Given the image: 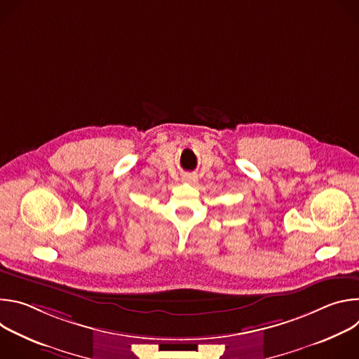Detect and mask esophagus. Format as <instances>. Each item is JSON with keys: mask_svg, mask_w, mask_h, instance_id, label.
Here are the masks:
<instances>
[{"mask_svg": "<svg viewBox=\"0 0 359 359\" xmlns=\"http://www.w3.org/2000/svg\"><path fill=\"white\" fill-rule=\"evenodd\" d=\"M182 180H183L184 183L193 184V183L197 182V175H194V173H184V175L182 176Z\"/></svg>", "mask_w": 359, "mask_h": 359, "instance_id": "1", "label": "esophagus"}]
</instances>
